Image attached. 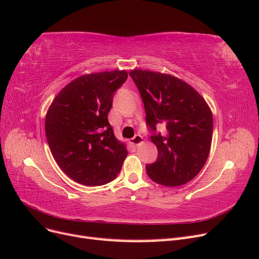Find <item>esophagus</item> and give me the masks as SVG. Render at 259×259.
<instances>
[{
  "mask_svg": "<svg viewBox=\"0 0 259 259\" xmlns=\"http://www.w3.org/2000/svg\"><path fill=\"white\" fill-rule=\"evenodd\" d=\"M144 142V138L140 135H135L132 139H130V144L133 146H139Z\"/></svg>",
  "mask_w": 259,
  "mask_h": 259,
  "instance_id": "obj_1",
  "label": "esophagus"
}]
</instances>
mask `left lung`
I'll return each mask as SVG.
<instances>
[{
	"label": "left lung",
	"mask_w": 259,
	"mask_h": 259,
	"mask_svg": "<svg viewBox=\"0 0 259 259\" xmlns=\"http://www.w3.org/2000/svg\"><path fill=\"white\" fill-rule=\"evenodd\" d=\"M140 92L146 121L153 134L158 160L146 170L154 183L177 187L197 176L208 158L213 137V114L205 99L191 85L178 77L149 70H131Z\"/></svg>",
	"instance_id": "8db88e82"
}]
</instances>
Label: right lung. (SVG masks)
Wrapping results in <instances>:
<instances>
[{"label": "right lung", "mask_w": 259, "mask_h": 259, "mask_svg": "<svg viewBox=\"0 0 259 259\" xmlns=\"http://www.w3.org/2000/svg\"><path fill=\"white\" fill-rule=\"evenodd\" d=\"M127 71L88 73L68 83L49 107L45 134L59 167L85 186H101L120 173L127 155L108 121L113 93Z\"/></svg>", "instance_id": "1"}]
</instances>
